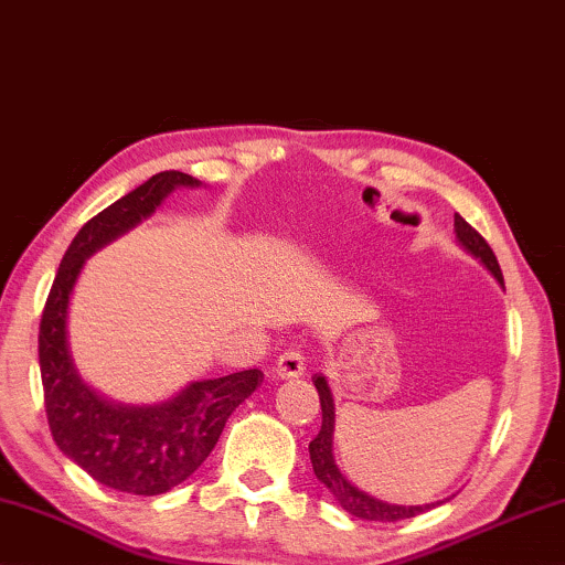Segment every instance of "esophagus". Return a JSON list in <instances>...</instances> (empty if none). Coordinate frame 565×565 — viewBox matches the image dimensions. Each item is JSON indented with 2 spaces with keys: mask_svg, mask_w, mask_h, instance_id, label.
Instances as JSON below:
<instances>
[{
  "mask_svg": "<svg viewBox=\"0 0 565 565\" xmlns=\"http://www.w3.org/2000/svg\"><path fill=\"white\" fill-rule=\"evenodd\" d=\"M305 369H307L305 355H301L299 351H286L279 355V359H276L274 379H299L301 373H305Z\"/></svg>",
  "mask_w": 565,
  "mask_h": 565,
  "instance_id": "obj_1",
  "label": "esophagus"
}]
</instances>
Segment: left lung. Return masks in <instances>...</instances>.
I'll return each mask as SVG.
<instances>
[{"label": "left lung", "instance_id": "left-lung-1", "mask_svg": "<svg viewBox=\"0 0 565 565\" xmlns=\"http://www.w3.org/2000/svg\"><path fill=\"white\" fill-rule=\"evenodd\" d=\"M452 233H456V243L463 248L468 256L479 260V264L487 268V271L494 276L499 286H504V276L502 268L497 264L494 250L489 248V243L476 233V230L468 225V222L456 214V225H452ZM315 388L320 394V407H322V427L317 433V438L309 443V460H312L315 476L317 481L322 483L324 489L335 497V502L343 507L348 514L359 520H371V522H399V520H409L417 518L433 507H438L443 502H430V504H388L381 502V499L365 494L355 483L345 479V473L340 471L338 460H335V399H332V388L328 384V379L322 373H315Z\"/></svg>", "mask_w": 565, "mask_h": 565}]
</instances>
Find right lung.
I'll return each mask as SVG.
<instances>
[{"instance_id":"add662e5","label":"right lung","mask_w":565,"mask_h":565,"mask_svg":"<svg viewBox=\"0 0 565 565\" xmlns=\"http://www.w3.org/2000/svg\"><path fill=\"white\" fill-rule=\"evenodd\" d=\"M181 186L194 189L202 181L181 171L156 173L78 230L47 294L38 335L45 412L55 445L94 481L138 497L163 494L186 481L217 445L230 415L264 381L258 369H248L192 381L163 402L122 404L86 384L76 369L68 307L86 258L138 227Z\"/></svg>"}]
</instances>
